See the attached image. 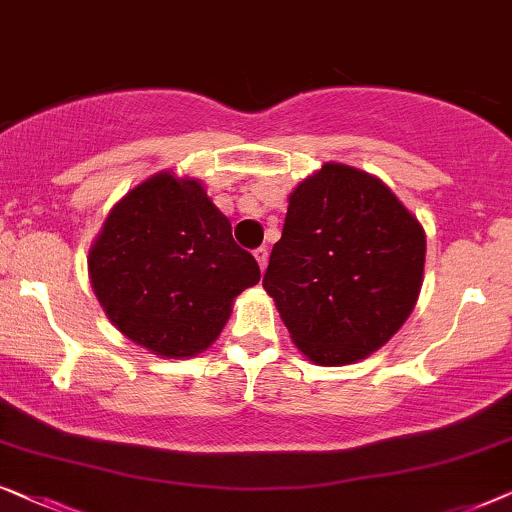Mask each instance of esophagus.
<instances>
[{"label": "esophagus", "mask_w": 512, "mask_h": 512, "mask_svg": "<svg viewBox=\"0 0 512 512\" xmlns=\"http://www.w3.org/2000/svg\"><path fill=\"white\" fill-rule=\"evenodd\" d=\"M255 259H257V264H259V269H266V264H269V250L266 248H257L255 250Z\"/></svg>", "instance_id": "1"}]
</instances>
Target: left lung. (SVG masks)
<instances>
[{"label": "left lung", "mask_w": 512, "mask_h": 512, "mask_svg": "<svg viewBox=\"0 0 512 512\" xmlns=\"http://www.w3.org/2000/svg\"><path fill=\"white\" fill-rule=\"evenodd\" d=\"M427 236L378 176L325 162L290 192L264 290L299 352L345 366L383 348L413 313Z\"/></svg>", "instance_id": "8db88e82"}]
</instances>
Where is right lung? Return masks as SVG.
Returning a JSON list of instances; mask_svg holds the SVG:
<instances>
[{"instance_id": "1", "label": "right lung", "mask_w": 512, "mask_h": 512, "mask_svg": "<svg viewBox=\"0 0 512 512\" xmlns=\"http://www.w3.org/2000/svg\"><path fill=\"white\" fill-rule=\"evenodd\" d=\"M88 276L111 325L153 355L187 359L211 348L234 299L259 283L255 257L199 178L157 171L106 215Z\"/></svg>"}]
</instances>
